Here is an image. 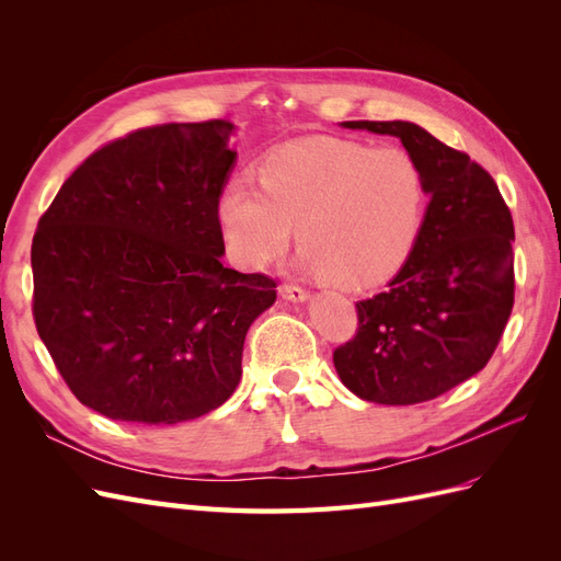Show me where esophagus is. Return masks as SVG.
Instances as JSON below:
<instances>
[{
  "label": "esophagus",
  "instance_id": "obj_1",
  "mask_svg": "<svg viewBox=\"0 0 561 561\" xmlns=\"http://www.w3.org/2000/svg\"><path fill=\"white\" fill-rule=\"evenodd\" d=\"M278 293H280V297L287 299V301H307V299H309V290H307V287L295 285V283H283V285L278 287Z\"/></svg>",
  "mask_w": 561,
  "mask_h": 561
}]
</instances>
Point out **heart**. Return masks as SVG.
Instances as JSON below:
<instances>
[{"label":"heart","instance_id":"1","mask_svg":"<svg viewBox=\"0 0 561 561\" xmlns=\"http://www.w3.org/2000/svg\"><path fill=\"white\" fill-rule=\"evenodd\" d=\"M231 178L217 201L231 254L262 268L287 250L293 227L307 268L344 287L388 280L410 257L426 213V178L410 151L342 138L285 145Z\"/></svg>","mask_w":561,"mask_h":561}]
</instances>
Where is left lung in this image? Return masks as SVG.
Masks as SVG:
<instances>
[{
	"instance_id": "left-lung-1",
	"label": "left lung",
	"mask_w": 561,
	"mask_h": 561,
	"mask_svg": "<svg viewBox=\"0 0 561 561\" xmlns=\"http://www.w3.org/2000/svg\"><path fill=\"white\" fill-rule=\"evenodd\" d=\"M396 135L419 161L431 203L410 260L388 290L355 304L358 330L334 351L348 390L416 404L489 363L515 304V227L484 168L410 122H344Z\"/></svg>"
}]
</instances>
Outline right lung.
I'll use <instances>...</instances> for the list:
<instances>
[{
  "label": "right lung",
  "mask_w": 561,
  "mask_h": 561,
  "mask_svg": "<svg viewBox=\"0 0 561 561\" xmlns=\"http://www.w3.org/2000/svg\"><path fill=\"white\" fill-rule=\"evenodd\" d=\"M233 124L116 138L65 180L32 239V316L75 398L107 419L171 426L227 402L245 332L276 280L222 266L219 192Z\"/></svg>",
  "instance_id": "add662e5"
}]
</instances>
